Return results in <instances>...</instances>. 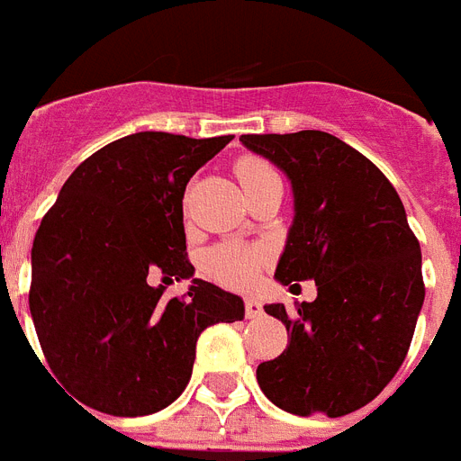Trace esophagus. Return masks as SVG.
<instances>
[{
    "label": "esophagus",
    "instance_id": "esophagus-1",
    "mask_svg": "<svg viewBox=\"0 0 461 461\" xmlns=\"http://www.w3.org/2000/svg\"><path fill=\"white\" fill-rule=\"evenodd\" d=\"M261 314H264L261 302L257 300V297H248V300H245V316H248V319H259Z\"/></svg>",
    "mask_w": 461,
    "mask_h": 461
}]
</instances>
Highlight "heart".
Masks as SVG:
<instances>
[{"label": "heart", "mask_w": 461, "mask_h": 461, "mask_svg": "<svg viewBox=\"0 0 461 461\" xmlns=\"http://www.w3.org/2000/svg\"><path fill=\"white\" fill-rule=\"evenodd\" d=\"M235 176L245 187V193L254 187L271 183V180H281L276 168L268 161L259 157H242L235 164ZM268 254L259 245H242V242H221L213 249H209L204 267L207 274L221 285L235 290H248L254 283L259 281L261 268L267 267Z\"/></svg>", "instance_id": "b5f03b06"}]
</instances>
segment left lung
Here are the masks:
<instances>
[{"label":"left lung","instance_id":"1","mask_svg":"<svg viewBox=\"0 0 461 461\" xmlns=\"http://www.w3.org/2000/svg\"><path fill=\"white\" fill-rule=\"evenodd\" d=\"M240 142L293 183L294 221L276 278L319 288L294 312L264 307L285 323L290 345L257 366L259 388L297 417H345L369 404L407 357L426 294L417 235L381 168L330 132Z\"/></svg>","mask_w":461,"mask_h":461}]
</instances>
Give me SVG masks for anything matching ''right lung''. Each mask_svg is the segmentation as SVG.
Segmentation results:
<instances>
[{"instance_id":"obj_1","label":"right lung","mask_w":461,"mask_h":461,"mask_svg":"<svg viewBox=\"0 0 461 461\" xmlns=\"http://www.w3.org/2000/svg\"><path fill=\"white\" fill-rule=\"evenodd\" d=\"M233 135L194 140L135 132L109 142L66 180L32 240L31 314L51 374L90 410L145 417L193 376L197 338L242 321L238 294L194 278L164 297L162 282L190 278L183 193Z\"/></svg>"}]
</instances>
